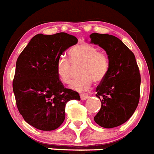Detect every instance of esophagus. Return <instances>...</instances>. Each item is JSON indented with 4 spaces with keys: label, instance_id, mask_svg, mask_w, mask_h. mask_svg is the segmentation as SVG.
<instances>
[{
    "label": "esophagus",
    "instance_id": "1",
    "mask_svg": "<svg viewBox=\"0 0 154 154\" xmlns=\"http://www.w3.org/2000/svg\"><path fill=\"white\" fill-rule=\"evenodd\" d=\"M80 98L82 100H86V99H87V98H89V95L87 94H80Z\"/></svg>",
    "mask_w": 154,
    "mask_h": 154
}]
</instances>
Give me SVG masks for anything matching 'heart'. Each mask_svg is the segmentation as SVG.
<instances>
[{
	"mask_svg": "<svg viewBox=\"0 0 154 154\" xmlns=\"http://www.w3.org/2000/svg\"><path fill=\"white\" fill-rule=\"evenodd\" d=\"M70 62L61 58L56 64V73L60 80L70 84L75 75L73 67L81 64L79 73L81 75L71 85V89L84 91L91 88L93 81L99 83L108 73L110 62L108 56L98 51L96 47L88 43H80L70 50Z\"/></svg>",
	"mask_w": 154,
	"mask_h": 154,
	"instance_id": "b5f03b06",
	"label": "heart"
}]
</instances>
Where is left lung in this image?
Listing matches in <instances>:
<instances>
[{
  "label": "left lung",
  "mask_w": 154,
  "mask_h": 154,
  "mask_svg": "<svg viewBox=\"0 0 154 154\" xmlns=\"http://www.w3.org/2000/svg\"><path fill=\"white\" fill-rule=\"evenodd\" d=\"M90 38L105 50L110 62L107 75L96 88L102 106L94 120L102 127H116L128 121L138 105L139 68L134 54L118 37L94 32Z\"/></svg>",
  "instance_id": "1"
}]
</instances>
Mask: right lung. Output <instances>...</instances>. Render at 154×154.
I'll return each instance as SVG.
<instances>
[{"label": "right lung", "mask_w": 154, "mask_h": 154, "mask_svg": "<svg viewBox=\"0 0 154 154\" xmlns=\"http://www.w3.org/2000/svg\"><path fill=\"white\" fill-rule=\"evenodd\" d=\"M77 42L75 36L65 32L37 34L17 59L13 82L16 103L24 121L38 130L60 127L67 102L80 100L78 92L65 88L56 73L63 52Z\"/></svg>", "instance_id": "add662e5"}]
</instances>
